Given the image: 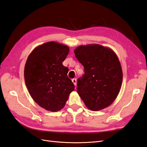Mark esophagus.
Here are the masks:
<instances>
[{"label":"esophagus","instance_id":"esophagus-1","mask_svg":"<svg viewBox=\"0 0 147 147\" xmlns=\"http://www.w3.org/2000/svg\"><path fill=\"white\" fill-rule=\"evenodd\" d=\"M72 81L73 83L74 84V85L76 86V85H77V80L75 79V78H74V79H72Z\"/></svg>","mask_w":147,"mask_h":147}]
</instances>
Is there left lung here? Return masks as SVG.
<instances>
[{
  "mask_svg": "<svg viewBox=\"0 0 147 147\" xmlns=\"http://www.w3.org/2000/svg\"><path fill=\"white\" fill-rule=\"evenodd\" d=\"M74 53L84 69V74L78 79L80 97L92 111L107 107L117 98L123 81L122 68L116 53L98 44L80 45Z\"/></svg>",
  "mask_w": 147,
  "mask_h": 147,
  "instance_id": "8db88e82",
  "label": "left lung"
}]
</instances>
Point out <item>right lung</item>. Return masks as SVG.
<instances>
[{
  "mask_svg": "<svg viewBox=\"0 0 147 147\" xmlns=\"http://www.w3.org/2000/svg\"><path fill=\"white\" fill-rule=\"evenodd\" d=\"M69 52L68 46L48 42L35 48L26 61V85L34 100L47 110H61L75 89L69 69L63 65Z\"/></svg>",
  "mask_w": 147,
  "mask_h": 147,
  "instance_id": "add662e5",
  "label": "right lung"
}]
</instances>
